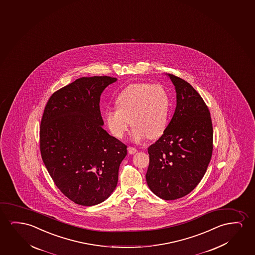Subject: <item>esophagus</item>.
<instances>
[{"mask_svg":"<svg viewBox=\"0 0 255 255\" xmlns=\"http://www.w3.org/2000/svg\"><path fill=\"white\" fill-rule=\"evenodd\" d=\"M128 153L131 154H135L137 152V149L135 147H128Z\"/></svg>","mask_w":255,"mask_h":255,"instance_id":"esophagus-1","label":"esophagus"}]
</instances>
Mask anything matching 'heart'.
<instances>
[{
	"instance_id": "heart-1",
	"label": "heart",
	"mask_w": 255,
	"mask_h": 255,
	"mask_svg": "<svg viewBox=\"0 0 255 255\" xmlns=\"http://www.w3.org/2000/svg\"><path fill=\"white\" fill-rule=\"evenodd\" d=\"M117 109L105 112L104 121L110 133L122 139L129 128L131 138L141 141L164 133L170 110V97L161 85L136 83L122 90L115 100Z\"/></svg>"
}]
</instances>
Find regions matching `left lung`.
Returning a JSON list of instances; mask_svg holds the SVG:
<instances>
[{
	"instance_id": "8db88e82",
	"label": "left lung",
	"mask_w": 255,
	"mask_h": 255,
	"mask_svg": "<svg viewBox=\"0 0 255 255\" xmlns=\"http://www.w3.org/2000/svg\"><path fill=\"white\" fill-rule=\"evenodd\" d=\"M175 86L176 107L159 140L148 147L147 186L164 200L186 196L205 176L212 154V119L207 106L185 80L167 74Z\"/></svg>"
}]
</instances>
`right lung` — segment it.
I'll return each instance as SVG.
<instances>
[{
	"mask_svg": "<svg viewBox=\"0 0 255 255\" xmlns=\"http://www.w3.org/2000/svg\"><path fill=\"white\" fill-rule=\"evenodd\" d=\"M83 77L50 96L40 127L43 163L62 193L78 205H99L118 183L127 146L103 128L101 95L116 82Z\"/></svg>",
	"mask_w": 255,
	"mask_h": 255,
	"instance_id": "1",
	"label": "right lung"
}]
</instances>
